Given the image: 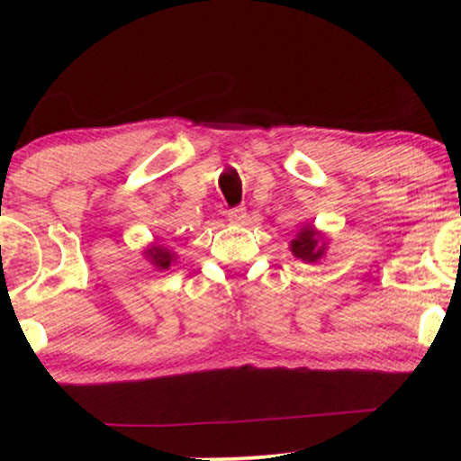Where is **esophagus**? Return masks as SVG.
Instances as JSON below:
<instances>
[{
  "label": "esophagus",
  "instance_id": "obj_1",
  "mask_svg": "<svg viewBox=\"0 0 461 461\" xmlns=\"http://www.w3.org/2000/svg\"><path fill=\"white\" fill-rule=\"evenodd\" d=\"M227 219H230L231 223H245V219H247L245 208H231V210H227Z\"/></svg>",
  "mask_w": 461,
  "mask_h": 461
}]
</instances>
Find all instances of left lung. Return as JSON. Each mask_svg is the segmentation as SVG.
<instances>
[{
	"mask_svg": "<svg viewBox=\"0 0 461 461\" xmlns=\"http://www.w3.org/2000/svg\"><path fill=\"white\" fill-rule=\"evenodd\" d=\"M325 236L321 231H316L312 225H305L303 230L299 231L297 236L290 242V251H293L294 258L303 262H319L322 256H325Z\"/></svg>",
	"mask_w": 461,
	"mask_h": 461,
	"instance_id": "8db88e82",
	"label": "left lung"
}]
</instances>
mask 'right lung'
I'll use <instances>...</instances> for the list:
<instances>
[{
	"label": "right lung",
	"instance_id": "right-lung-1",
	"mask_svg": "<svg viewBox=\"0 0 461 461\" xmlns=\"http://www.w3.org/2000/svg\"><path fill=\"white\" fill-rule=\"evenodd\" d=\"M145 256L158 271H167V268L171 267V262H176V253H171L162 245H149L145 249Z\"/></svg>",
	"mask_w": 461,
	"mask_h": 461
}]
</instances>
